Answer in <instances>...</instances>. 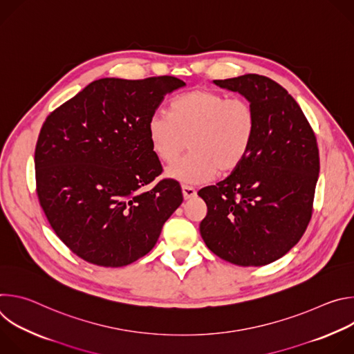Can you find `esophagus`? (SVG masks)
I'll return each instance as SVG.
<instances>
[{
  "instance_id": "obj_1",
  "label": "esophagus",
  "mask_w": 354,
  "mask_h": 354,
  "mask_svg": "<svg viewBox=\"0 0 354 354\" xmlns=\"http://www.w3.org/2000/svg\"><path fill=\"white\" fill-rule=\"evenodd\" d=\"M182 193H183L185 200H189V198H193L196 196V189L189 186V185H182Z\"/></svg>"
}]
</instances>
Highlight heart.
<instances>
[{"instance_id": "obj_1", "label": "heart", "mask_w": 354, "mask_h": 354, "mask_svg": "<svg viewBox=\"0 0 354 354\" xmlns=\"http://www.w3.org/2000/svg\"><path fill=\"white\" fill-rule=\"evenodd\" d=\"M151 149L164 164H174L187 147L190 153L171 167L168 176L197 185L218 171H235L249 156L257 134V113L249 100L198 88L172 99L169 113L157 111L147 123Z\"/></svg>"}]
</instances>
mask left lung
<instances>
[{"label": "left lung", "mask_w": 354, "mask_h": 354, "mask_svg": "<svg viewBox=\"0 0 354 354\" xmlns=\"http://www.w3.org/2000/svg\"><path fill=\"white\" fill-rule=\"evenodd\" d=\"M214 84L249 100L257 134L241 167L198 190L207 205L200 234L221 259L263 266L284 257L308 227L319 174L317 137L294 97L276 81L245 74Z\"/></svg>", "instance_id": "1"}]
</instances>
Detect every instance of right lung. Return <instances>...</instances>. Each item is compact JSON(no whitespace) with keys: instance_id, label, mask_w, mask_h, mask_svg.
<instances>
[{"instance_id":"obj_1","label":"right lung","mask_w":354,"mask_h":354,"mask_svg":"<svg viewBox=\"0 0 354 354\" xmlns=\"http://www.w3.org/2000/svg\"><path fill=\"white\" fill-rule=\"evenodd\" d=\"M185 85L169 75L102 78L46 118L35 149L39 203L81 259L104 268L136 262L182 205L174 179L141 187L162 174L148 119L167 93Z\"/></svg>"}]
</instances>
